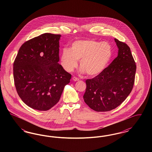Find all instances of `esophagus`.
Here are the masks:
<instances>
[{"instance_id":"esophagus-1","label":"esophagus","mask_w":152,"mask_h":152,"mask_svg":"<svg viewBox=\"0 0 152 152\" xmlns=\"http://www.w3.org/2000/svg\"><path fill=\"white\" fill-rule=\"evenodd\" d=\"M72 80L74 81H77L79 80V79L78 78H77L76 77H73Z\"/></svg>"}]
</instances>
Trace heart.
Wrapping results in <instances>:
<instances>
[{"label": "heart", "instance_id": "b5f03b06", "mask_svg": "<svg viewBox=\"0 0 152 152\" xmlns=\"http://www.w3.org/2000/svg\"><path fill=\"white\" fill-rule=\"evenodd\" d=\"M112 48L107 42L92 39L79 40L73 42L70 49L62 51L60 62L66 72H71L78 65L81 72L91 77L100 75L106 68L112 56Z\"/></svg>", "mask_w": 152, "mask_h": 152}]
</instances>
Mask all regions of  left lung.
Here are the masks:
<instances>
[{
	"label": "left lung",
	"instance_id": "obj_1",
	"mask_svg": "<svg viewBox=\"0 0 152 152\" xmlns=\"http://www.w3.org/2000/svg\"><path fill=\"white\" fill-rule=\"evenodd\" d=\"M118 56L102 72L87 79L84 100L96 112H107L119 106L130 94L134 83L136 65L129 47L115 39Z\"/></svg>",
	"mask_w": 152,
	"mask_h": 152
}]
</instances>
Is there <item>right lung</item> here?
Returning <instances> with one entry per match:
<instances>
[{
  "instance_id": "right-lung-1",
  "label": "right lung",
  "mask_w": 152,
  "mask_h": 152,
  "mask_svg": "<svg viewBox=\"0 0 152 152\" xmlns=\"http://www.w3.org/2000/svg\"><path fill=\"white\" fill-rule=\"evenodd\" d=\"M60 35L45 33L23 44L14 63L18 94L27 105L48 110L58 103L71 75L58 63Z\"/></svg>"
}]
</instances>
